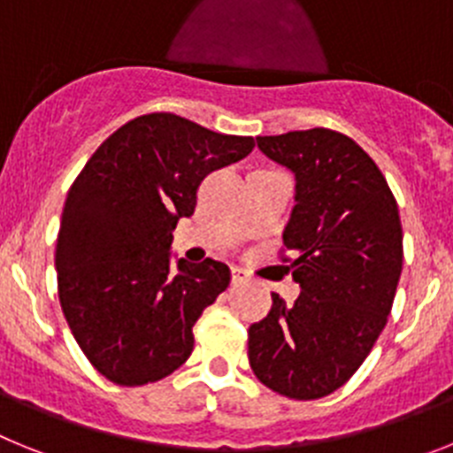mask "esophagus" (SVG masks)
Listing matches in <instances>:
<instances>
[{
	"label": "esophagus",
	"mask_w": 453,
	"mask_h": 453,
	"mask_svg": "<svg viewBox=\"0 0 453 453\" xmlns=\"http://www.w3.org/2000/svg\"><path fill=\"white\" fill-rule=\"evenodd\" d=\"M249 280V275H246V271L243 269H232V282L234 285H242V282Z\"/></svg>",
	"instance_id": "1"
}]
</instances>
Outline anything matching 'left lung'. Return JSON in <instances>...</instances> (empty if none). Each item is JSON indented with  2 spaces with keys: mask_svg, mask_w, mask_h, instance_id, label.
Instances as JSON below:
<instances>
[{
  "mask_svg": "<svg viewBox=\"0 0 453 453\" xmlns=\"http://www.w3.org/2000/svg\"><path fill=\"white\" fill-rule=\"evenodd\" d=\"M257 148L296 178L282 232L301 285L294 305L271 294L249 328L255 376L282 396L321 399L351 379L388 324L401 265L399 207L372 157L326 127L257 136Z\"/></svg>",
  "mask_w": 453,
  "mask_h": 453,
  "instance_id": "obj_1",
  "label": "left lung"
}]
</instances>
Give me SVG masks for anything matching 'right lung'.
<instances>
[{
  "instance_id": "1",
  "label": "right lung",
  "mask_w": 453,
  "mask_h": 453,
  "mask_svg": "<svg viewBox=\"0 0 453 453\" xmlns=\"http://www.w3.org/2000/svg\"><path fill=\"white\" fill-rule=\"evenodd\" d=\"M253 136L211 132L175 113L125 123L86 161L57 239L58 301L97 372L136 388L194 351V324L230 285L223 262H171L173 230L211 171L250 155Z\"/></svg>"
}]
</instances>
